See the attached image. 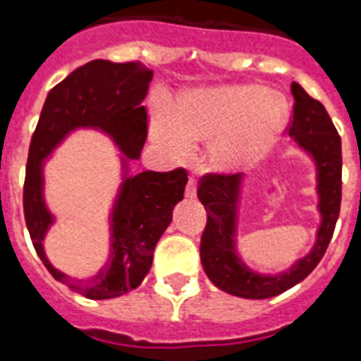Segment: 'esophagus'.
I'll list each match as a JSON object with an SVG mask.
<instances>
[{
  "mask_svg": "<svg viewBox=\"0 0 361 361\" xmlns=\"http://www.w3.org/2000/svg\"><path fill=\"white\" fill-rule=\"evenodd\" d=\"M185 196H187V198H195V196H196V180H195V178H189V181H187Z\"/></svg>",
  "mask_w": 361,
  "mask_h": 361,
  "instance_id": "1",
  "label": "esophagus"
}]
</instances>
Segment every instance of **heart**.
I'll return each instance as SVG.
<instances>
[{
    "instance_id": "obj_1",
    "label": "heart",
    "mask_w": 361,
    "mask_h": 361,
    "mask_svg": "<svg viewBox=\"0 0 361 361\" xmlns=\"http://www.w3.org/2000/svg\"><path fill=\"white\" fill-rule=\"evenodd\" d=\"M259 87H219L181 98L172 111V128L157 120L155 140L174 154H183L187 140H219L211 159L216 169L231 171L256 159L286 124V102L264 96Z\"/></svg>"
}]
</instances>
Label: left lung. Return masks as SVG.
I'll return each instance as SVG.
<instances>
[{
  "label": "left lung",
  "instance_id": "left-lung-1",
  "mask_svg": "<svg viewBox=\"0 0 361 361\" xmlns=\"http://www.w3.org/2000/svg\"><path fill=\"white\" fill-rule=\"evenodd\" d=\"M291 94L295 107L289 135L315 163L321 226L307 256L283 272L259 274L243 262L235 247L237 207L245 176H202L198 198L207 211V224L200 241L202 265L211 282L233 297L271 298L302 282L323 259L338 222L341 207V139L321 102L313 99L298 83L291 85Z\"/></svg>",
  "mask_w": 361,
  "mask_h": 361
}]
</instances>
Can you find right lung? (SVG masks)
I'll return each instance as SVG.
<instances>
[{"label": "right lung", "mask_w": 361, "mask_h": 361, "mask_svg": "<svg viewBox=\"0 0 361 361\" xmlns=\"http://www.w3.org/2000/svg\"><path fill=\"white\" fill-rule=\"evenodd\" d=\"M154 72L142 63L90 61L49 90L29 145L23 215L38 257L57 282L87 298L122 297L139 287L154 259V248L172 221V209L187 185L185 169L145 171L130 176L128 161L139 159L148 135L142 99ZM90 127L110 135L123 152V183L111 212V254L89 281L57 271L43 252L42 241L54 217L43 200V159L74 129Z\"/></svg>", "instance_id": "obj_1"}]
</instances>
